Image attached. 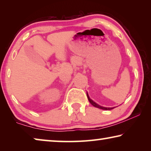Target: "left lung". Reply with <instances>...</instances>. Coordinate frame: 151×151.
<instances>
[{"instance_id":"left-lung-1","label":"left lung","mask_w":151,"mask_h":151,"mask_svg":"<svg viewBox=\"0 0 151 151\" xmlns=\"http://www.w3.org/2000/svg\"><path fill=\"white\" fill-rule=\"evenodd\" d=\"M86 95H87V97H88V99L89 102H90V103L92 104V105L96 107V108H99V109H103V110H106V111H108V110H111V109H113L114 107H112V108H107V107H104V106H101L100 105H99L98 104H96V103H94V102L93 101H92L91 99L89 98V96L88 95V94L86 93Z\"/></svg>"}]
</instances>
